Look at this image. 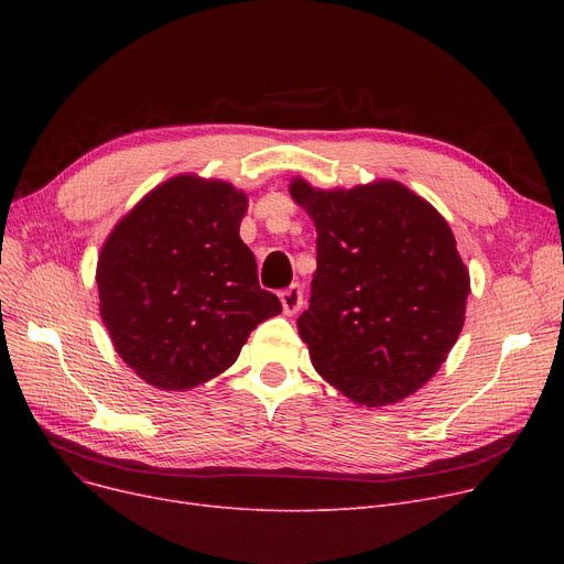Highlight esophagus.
<instances>
[{"label":"esophagus","instance_id":"esophagus-1","mask_svg":"<svg viewBox=\"0 0 564 564\" xmlns=\"http://www.w3.org/2000/svg\"><path fill=\"white\" fill-rule=\"evenodd\" d=\"M279 297H281V304H283V313H285V315H294V313H297V311L302 308V304H304V292H302L300 285H290V288L281 290Z\"/></svg>","mask_w":564,"mask_h":564}]
</instances>
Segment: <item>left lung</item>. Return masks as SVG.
<instances>
[{"mask_svg":"<svg viewBox=\"0 0 564 564\" xmlns=\"http://www.w3.org/2000/svg\"><path fill=\"white\" fill-rule=\"evenodd\" d=\"M290 196L317 230L297 319L313 368L366 406L416 393L457 343L470 292L448 221L395 181L327 192L294 177Z\"/></svg>","mask_w":564,"mask_h":564,"instance_id":"left-lung-1","label":"left lung"}]
</instances>
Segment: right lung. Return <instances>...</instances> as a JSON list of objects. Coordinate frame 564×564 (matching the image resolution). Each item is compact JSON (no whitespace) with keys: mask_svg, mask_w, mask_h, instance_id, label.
Wrapping results in <instances>:
<instances>
[{"mask_svg":"<svg viewBox=\"0 0 564 564\" xmlns=\"http://www.w3.org/2000/svg\"><path fill=\"white\" fill-rule=\"evenodd\" d=\"M247 194L185 173L148 192L98 256L100 317L145 383L187 391L221 375L260 322L281 313L240 240Z\"/></svg>","mask_w":564,"mask_h":564,"instance_id":"1","label":"right lung"}]
</instances>
